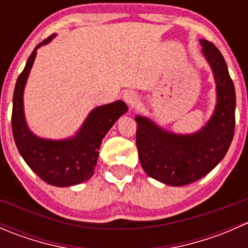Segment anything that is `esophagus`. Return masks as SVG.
Wrapping results in <instances>:
<instances>
[{"label": "esophagus", "mask_w": 248, "mask_h": 248, "mask_svg": "<svg viewBox=\"0 0 248 248\" xmlns=\"http://www.w3.org/2000/svg\"><path fill=\"white\" fill-rule=\"evenodd\" d=\"M124 102H126V103L128 104L129 107H134L137 103H138L139 97L137 96L136 92H133V91H127L126 93L124 94Z\"/></svg>", "instance_id": "esophagus-1"}]
</instances>
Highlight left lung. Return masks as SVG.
I'll return each mask as SVG.
<instances>
[{
	"instance_id": "left-lung-1",
	"label": "left lung",
	"mask_w": 248,
	"mask_h": 248,
	"mask_svg": "<svg viewBox=\"0 0 248 248\" xmlns=\"http://www.w3.org/2000/svg\"><path fill=\"white\" fill-rule=\"evenodd\" d=\"M201 43L217 86L216 110L206 126L191 136H176L149 119L136 117L140 164L149 176L169 186H184L205 176L226 156L234 137V82L221 51L206 39Z\"/></svg>"
}]
</instances>
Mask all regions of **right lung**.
Wrapping results in <instances>:
<instances>
[{
	"instance_id": "obj_1",
	"label": "right lung",
	"mask_w": 248,
	"mask_h": 248,
	"mask_svg": "<svg viewBox=\"0 0 248 248\" xmlns=\"http://www.w3.org/2000/svg\"><path fill=\"white\" fill-rule=\"evenodd\" d=\"M52 37H47L34 47L24 71L17 78L13 94L12 131L17 150L27 166L46 184L66 187L80 184L93 175L102 139L115 121L127 111V106L122 101H117L92 110L72 139L54 141L33 136L25 122L22 93L36 57V50L49 43Z\"/></svg>"
}]
</instances>
